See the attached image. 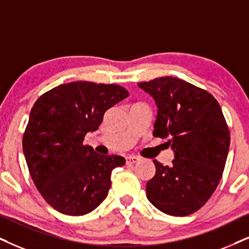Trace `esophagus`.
Here are the masks:
<instances>
[{
  "mask_svg": "<svg viewBox=\"0 0 249 249\" xmlns=\"http://www.w3.org/2000/svg\"><path fill=\"white\" fill-rule=\"evenodd\" d=\"M139 161H140V157H138V156H127L126 157L127 164H134V163H137Z\"/></svg>",
  "mask_w": 249,
  "mask_h": 249,
  "instance_id": "esophagus-1",
  "label": "esophagus"
}]
</instances>
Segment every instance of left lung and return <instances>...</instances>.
Here are the masks:
<instances>
[{
    "label": "left lung",
    "mask_w": 249,
    "mask_h": 249,
    "mask_svg": "<svg viewBox=\"0 0 249 249\" xmlns=\"http://www.w3.org/2000/svg\"><path fill=\"white\" fill-rule=\"evenodd\" d=\"M155 100L154 137L170 138L172 165L154 160L155 176L147 182L150 203L171 216L199 210L221 180L230 132L218 102L207 90L175 77L138 84Z\"/></svg>",
    "instance_id": "left-lung-1"
}]
</instances>
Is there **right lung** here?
Returning <instances> with one entry per match:
<instances>
[{
	"mask_svg": "<svg viewBox=\"0 0 249 249\" xmlns=\"http://www.w3.org/2000/svg\"><path fill=\"white\" fill-rule=\"evenodd\" d=\"M130 94L119 85L73 81L42 94L30 112L23 152L33 182L57 212L81 216L108 195L111 172L125 164L118 155H100L84 144L107 110Z\"/></svg>",
	"mask_w": 249,
	"mask_h": 249,
	"instance_id": "add662e5",
	"label": "right lung"
}]
</instances>
